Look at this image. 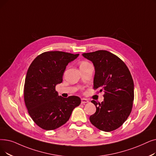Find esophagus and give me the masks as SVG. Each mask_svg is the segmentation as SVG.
Listing matches in <instances>:
<instances>
[{
    "instance_id": "34e87169",
    "label": "esophagus",
    "mask_w": 156,
    "mask_h": 156,
    "mask_svg": "<svg viewBox=\"0 0 156 156\" xmlns=\"http://www.w3.org/2000/svg\"><path fill=\"white\" fill-rule=\"evenodd\" d=\"M81 103H82V104L87 103H89V100L85 99V98H82V101H81Z\"/></svg>"
}]
</instances>
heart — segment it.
Masks as SVG:
<instances>
[{
  "instance_id": "b5f03b06",
  "label": "heart",
  "mask_w": 156,
  "mask_h": 156,
  "mask_svg": "<svg viewBox=\"0 0 156 156\" xmlns=\"http://www.w3.org/2000/svg\"><path fill=\"white\" fill-rule=\"evenodd\" d=\"M88 62H82V63H81V64H80V66H82V65H84V64H87Z\"/></svg>"
}]
</instances>
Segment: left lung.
<instances>
[{
  "mask_svg": "<svg viewBox=\"0 0 156 156\" xmlns=\"http://www.w3.org/2000/svg\"><path fill=\"white\" fill-rule=\"evenodd\" d=\"M95 68L94 89L103 91L104 101L91 102L96 112L89 118L99 130L110 132L124 124L129 115L134 101V83L131 73L120 58L106 50L83 53Z\"/></svg>",
  "mask_w": 156,
  "mask_h": 156,
  "instance_id": "obj_1",
  "label": "left lung"
}]
</instances>
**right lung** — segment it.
<instances>
[{
    "instance_id": "right-lung-1",
    "label": "right lung",
    "mask_w": 156,
    "mask_h": 156,
    "mask_svg": "<svg viewBox=\"0 0 156 156\" xmlns=\"http://www.w3.org/2000/svg\"><path fill=\"white\" fill-rule=\"evenodd\" d=\"M79 54L46 51L30 65L25 80L24 101L30 117L41 128L53 130L67 122L74 108L81 103L79 97L58 96L55 86L62 83L67 65Z\"/></svg>"
}]
</instances>
